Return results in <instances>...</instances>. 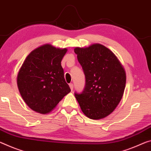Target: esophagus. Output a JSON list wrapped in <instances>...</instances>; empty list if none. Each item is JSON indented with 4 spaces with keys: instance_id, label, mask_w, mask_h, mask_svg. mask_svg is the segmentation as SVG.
<instances>
[{
    "instance_id": "34e87169",
    "label": "esophagus",
    "mask_w": 151,
    "mask_h": 151,
    "mask_svg": "<svg viewBox=\"0 0 151 151\" xmlns=\"http://www.w3.org/2000/svg\"><path fill=\"white\" fill-rule=\"evenodd\" d=\"M69 87H70V90H71V91H73V90L74 85H73V83H70V84H69Z\"/></svg>"
}]
</instances>
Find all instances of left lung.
Masks as SVG:
<instances>
[{
    "label": "left lung",
    "instance_id": "1",
    "mask_svg": "<svg viewBox=\"0 0 151 151\" xmlns=\"http://www.w3.org/2000/svg\"><path fill=\"white\" fill-rule=\"evenodd\" d=\"M74 51L85 76L83 91L75 93L81 109L91 119L106 118L122 98L125 70L116 55L101 44H94L85 48L77 47Z\"/></svg>",
    "mask_w": 151,
    "mask_h": 151
}]
</instances>
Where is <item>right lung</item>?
I'll return each mask as SVG.
<instances>
[{
    "instance_id": "right-lung-1",
    "label": "right lung",
    "mask_w": 151,
    "mask_h": 151,
    "mask_svg": "<svg viewBox=\"0 0 151 151\" xmlns=\"http://www.w3.org/2000/svg\"><path fill=\"white\" fill-rule=\"evenodd\" d=\"M66 52V48L45 44L33 50L23 63L17 87L24 101L33 111L50 113L70 92L61 66Z\"/></svg>"
}]
</instances>
